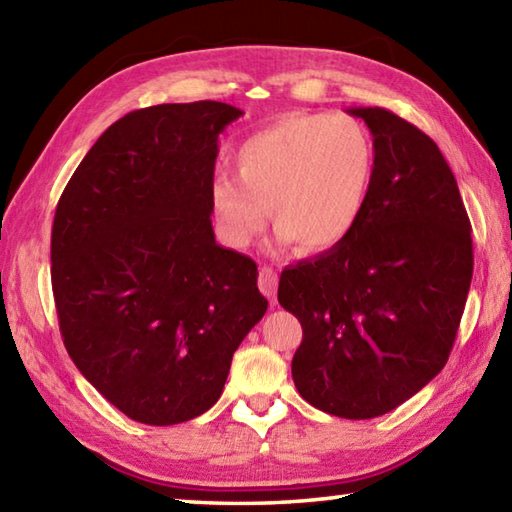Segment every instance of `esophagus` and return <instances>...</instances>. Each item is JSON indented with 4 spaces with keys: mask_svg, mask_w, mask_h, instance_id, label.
Returning a JSON list of instances; mask_svg holds the SVG:
<instances>
[{
    "mask_svg": "<svg viewBox=\"0 0 512 512\" xmlns=\"http://www.w3.org/2000/svg\"><path fill=\"white\" fill-rule=\"evenodd\" d=\"M277 281H279V277H277V270H275L273 266H266V264H264L262 268H259L257 286H259V290H262L264 295H266L270 301H275Z\"/></svg>",
    "mask_w": 512,
    "mask_h": 512,
    "instance_id": "esophagus-1",
    "label": "esophagus"
}]
</instances>
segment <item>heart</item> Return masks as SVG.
<instances>
[{"label":"heart","instance_id":"heart-1","mask_svg":"<svg viewBox=\"0 0 512 512\" xmlns=\"http://www.w3.org/2000/svg\"><path fill=\"white\" fill-rule=\"evenodd\" d=\"M235 176L215 178L211 211L224 239L248 246L270 209L277 242L319 255L341 246L367 209L376 149L350 116L288 114L237 147Z\"/></svg>","mask_w":512,"mask_h":512}]
</instances>
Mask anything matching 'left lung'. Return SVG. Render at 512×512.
<instances>
[{"label": "left lung", "instance_id": "left-lung-1", "mask_svg": "<svg viewBox=\"0 0 512 512\" xmlns=\"http://www.w3.org/2000/svg\"><path fill=\"white\" fill-rule=\"evenodd\" d=\"M376 176L356 231L279 279L303 339L292 380L312 407L383 416L440 374L473 277L471 222L438 145L383 107H352Z\"/></svg>", "mask_w": 512, "mask_h": 512}]
</instances>
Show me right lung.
<instances>
[{"label":"right lung","instance_id":"right-lung-1","mask_svg":"<svg viewBox=\"0 0 512 512\" xmlns=\"http://www.w3.org/2000/svg\"><path fill=\"white\" fill-rule=\"evenodd\" d=\"M244 112L217 101L129 112L96 140L52 224V292L79 372L143 424L187 422L222 396L264 317L253 259L215 244L217 136Z\"/></svg>","mask_w":512,"mask_h":512}]
</instances>
